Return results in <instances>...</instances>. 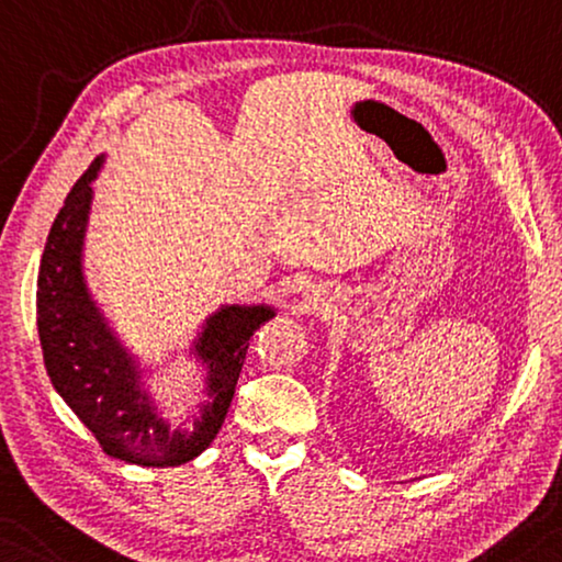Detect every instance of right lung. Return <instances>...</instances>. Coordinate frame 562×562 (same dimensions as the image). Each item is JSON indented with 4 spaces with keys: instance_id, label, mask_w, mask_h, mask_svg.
Here are the masks:
<instances>
[{
    "instance_id": "add662e5",
    "label": "right lung",
    "mask_w": 562,
    "mask_h": 562,
    "mask_svg": "<svg viewBox=\"0 0 562 562\" xmlns=\"http://www.w3.org/2000/svg\"><path fill=\"white\" fill-rule=\"evenodd\" d=\"M102 159H94L77 179L50 226L37 272V336L43 362L58 395L79 422L94 434L112 458L144 468H175L190 462L213 442L228 414L254 331L274 316L267 305H228L194 341L207 368V403L194 429H169L144 387L140 370L120 347L87 293L81 274V244L92 179Z\"/></svg>"
}]
</instances>
